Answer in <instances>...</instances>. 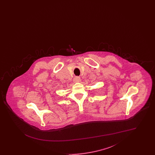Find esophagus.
<instances>
[{
	"mask_svg": "<svg viewBox=\"0 0 155 155\" xmlns=\"http://www.w3.org/2000/svg\"><path fill=\"white\" fill-rule=\"evenodd\" d=\"M81 81V79H80V77H75L74 78V82H78L80 81Z\"/></svg>",
	"mask_w": 155,
	"mask_h": 155,
	"instance_id": "obj_1",
	"label": "esophagus"
}]
</instances>
